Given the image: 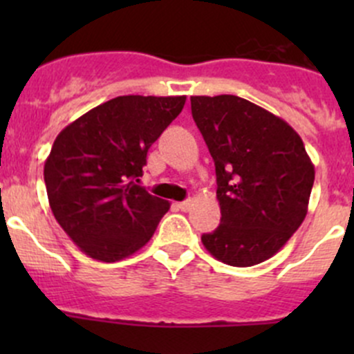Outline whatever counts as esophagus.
<instances>
[{
  "mask_svg": "<svg viewBox=\"0 0 354 354\" xmlns=\"http://www.w3.org/2000/svg\"><path fill=\"white\" fill-rule=\"evenodd\" d=\"M192 205H194V200H185V202L178 203V209H181L183 212H188L192 209Z\"/></svg>",
  "mask_w": 354,
  "mask_h": 354,
  "instance_id": "1",
  "label": "esophagus"
}]
</instances>
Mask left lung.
<instances>
[{"instance_id":"obj_1","label":"left lung","mask_w":354,"mask_h":354,"mask_svg":"<svg viewBox=\"0 0 354 354\" xmlns=\"http://www.w3.org/2000/svg\"><path fill=\"white\" fill-rule=\"evenodd\" d=\"M192 114L217 178L221 224L207 252L233 267L276 255L301 226L315 167L301 137L276 114L238 95H192Z\"/></svg>"}]
</instances>
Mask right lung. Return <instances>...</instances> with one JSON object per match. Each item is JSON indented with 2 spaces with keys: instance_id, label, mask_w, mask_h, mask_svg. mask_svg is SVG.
Here are the masks:
<instances>
[{
  "instance_id": "1",
  "label": "right lung",
  "mask_w": 354,
  "mask_h": 354,
  "mask_svg": "<svg viewBox=\"0 0 354 354\" xmlns=\"http://www.w3.org/2000/svg\"><path fill=\"white\" fill-rule=\"evenodd\" d=\"M187 95H120L59 131L44 162L49 205L91 259L118 262L154 234L169 202L138 187L151 145Z\"/></svg>"
}]
</instances>
